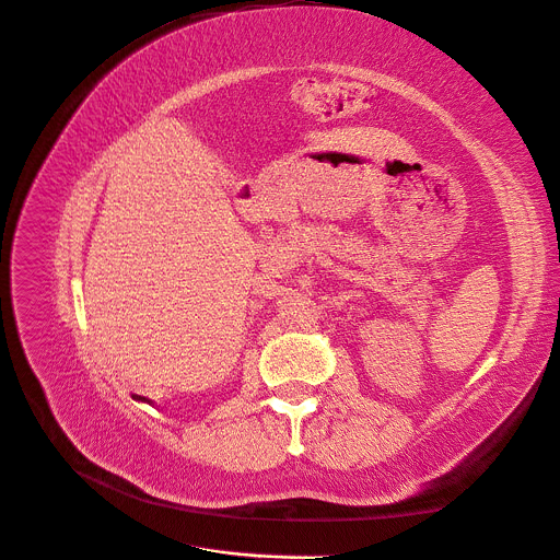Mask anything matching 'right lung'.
I'll return each mask as SVG.
<instances>
[{"label":"right lung","mask_w":560,"mask_h":560,"mask_svg":"<svg viewBox=\"0 0 560 560\" xmlns=\"http://www.w3.org/2000/svg\"><path fill=\"white\" fill-rule=\"evenodd\" d=\"M136 399H142V401H147V399H144V397H136Z\"/></svg>","instance_id":"1"}]
</instances>
